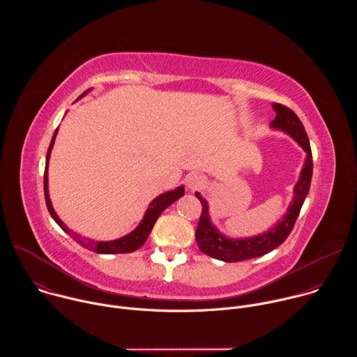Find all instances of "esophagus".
Listing matches in <instances>:
<instances>
[{
  "instance_id": "obj_1",
  "label": "esophagus",
  "mask_w": 357,
  "mask_h": 357,
  "mask_svg": "<svg viewBox=\"0 0 357 357\" xmlns=\"http://www.w3.org/2000/svg\"><path fill=\"white\" fill-rule=\"evenodd\" d=\"M205 183H206V181H205V178H203L200 174L193 172V174H189V175L186 176V185H188V188H189L190 190L200 189V188L205 186Z\"/></svg>"
}]
</instances>
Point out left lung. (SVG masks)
<instances>
[{
	"label": "left lung",
	"mask_w": 357,
	"mask_h": 357,
	"mask_svg": "<svg viewBox=\"0 0 357 357\" xmlns=\"http://www.w3.org/2000/svg\"><path fill=\"white\" fill-rule=\"evenodd\" d=\"M273 110L275 112V119L271 121V126L288 132L308 154V158L305 161V165L301 172V178L295 185L294 200L291 203V206L288 208V213L274 229L257 237L231 240L222 236L215 229V226L209 220L206 200L203 199L199 193H195V196L202 203V213H200L199 223L196 227V234H195L196 243L199 250L202 252H205L206 256H211L212 259H218L226 263L243 261L248 259L261 257L264 254L278 247L280 244H282L285 238L289 236V233L292 231L295 220L299 216L301 208L303 205V200L310 192L312 169H314L310 138L307 132H305V128L301 120L291 109H288L284 105L274 103Z\"/></svg>",
	"instance_id": "1"
}]
</instances>
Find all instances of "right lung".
Segmentation results:
<instances>
[{"label": "right lung", "mask_w": 357, "mask_h": 357, "mask_svg": "<svg viewBox=\"0 0 357 357\" xmlns=\"http://www.w3.org/2000/svg\"><path fill=\"white\" fill-rule=\"evenodd\" d=\"M84 94V93H83ZM82 94V96H83ZM56 132H58V128L52 137V141H50V145L47 148V154H46V165H45V175H43V192H45V202H46V208L50 213V216H52V219L61 226V229L63 231H66L76 243H79L82 247L90 250V251H94V252H98V254H123V252H132L135 251L137 248H139L145 240L148 238L152 227H154L158 216L169 206L172 205V203L175 200H178L181 196H183L185 193V189L181 186L175 190H171V192H167L164 195H160L158 197H155L154 200L151 202L149 208L146 209V213L142 219V222L139 223V226L131 231L130 234L119 238V240H114V241H93V240H87V238H83L80 237L79 234L73 233L70 229H68L63 222L58 218V215L55 213L52 205H50V199H49V193H47V162H49V155H50V149H52L54 146V142H55V137H56Z\"/></svg>", "instance_id": "add662e5"}]
</instances>
